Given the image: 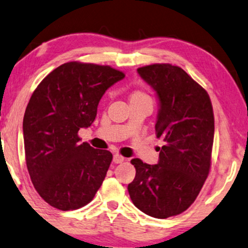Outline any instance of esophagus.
Masks as SVG:
<instances>
[{
  "label": "esophagus",
  "instance_id": "1",
  "mask_svg": "<svg viewBox=\"0 0 248 248\" xmlns=\"http://www.w3.org/2000/svg\"><path fill=\"white\" fill-rule=\"evenodd\" d=\"M125 157L122 156L121 154H114V157H113V162L114 163H122L124 162Z\"/></svg>",
  "mask_w": 248,
  "mask_h": 248
}]
</instances>
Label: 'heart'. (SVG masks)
Returning <instances> with one entry per match:
<instances>
[{
	"mask_svg": "<svg viewBox=\"0 0 248 248\" xmlns=\"http://www.w3.org/2000/svg\"><path fill=\"white\" fill-rule=\"evenodd\" d=\"M145 94H143L141 92H134L133 94L131 95V99L132 98H141V97H145Z\"/></svg>",
	"mask_w": 248,
	"mask_h": 248,
	"instance_id": "b5f03b06",
	"label": "heart"
}]
</instances>
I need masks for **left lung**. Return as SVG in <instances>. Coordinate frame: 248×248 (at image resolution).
Instances as JSON below:
<instances>
[{"label": "left lung", "mask_w": 248, "mask_h": 248, "mask_svg": "<svg viewBox=\"0 0 248 248\" xmlns=\"http://www.w3.org/2000/svg\"><path fill=\"white\" fill-rule=\"evenodd\" d=\"M138 73L159 97L155 134L164 145L157 164L131 160L136 173L127 189L140 210L164 219L188 209L209 174L214 110L206 89L180 67L153 63Z\"/></svg>", "instance_id": "obj_1"}]
</instances>
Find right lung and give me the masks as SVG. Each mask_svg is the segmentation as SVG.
<instances>
[{
    "label": "right lung",
    "mask_w": 248,
    "mask_h": 248,
    "mask_svg": "<svg viewBox=\"0 0 248 248\" xmlns=\"http://www.w3.org/2000/svg\"><path fill=\"white\" fill-rule=\"evenodd\" d=\"M124 77L110 66L70 62L46 75L32 94L23 117L26 162L50 206L79 209L102 186L113 154L81 143L78 131L91 126L104 93Z\"/></svg>",
    "instance_id": "obj_1"
}]
</instances>
